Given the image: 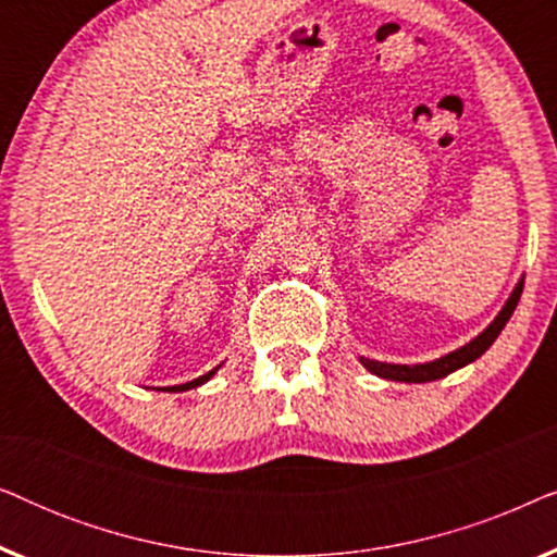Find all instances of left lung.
Masks as SVG:
<instances>
[{
  "mask_svg": "<svg viewBox=\"0 0 557 557\" xmlns=\"http://www.w3.org/2000/svg\"><path fill=\"white\" fill-rule=\"evenodd\" d=\"M522 286H524V276L517 281V286L512 288V294H509L505 307H502L499 314L494 317V322L486 326L482 334H476V337L467 342V345L454 349V352H448L444 357H438V360L421 362V364H393V362L370 360V357H360V362L372 372V375L395 380V383H431V380H441V377L451 375L454 370H459V368H463V364L479 360V357H482L486 349L492 347V342L499 337V332L505 330L509 317H512L517 301H520V296H522Z\"/></svg>",
  "mask_w": 557,
  "mask_h": 557,
  "instance_id": "left-lung-1",
  "label": "left lung"
}]
</instances>
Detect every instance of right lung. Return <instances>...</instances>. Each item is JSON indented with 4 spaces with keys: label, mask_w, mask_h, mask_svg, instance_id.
<instances>
[{
    "label": "right lung",
    "mask_w": 557,
    "mask_h": 557,
    "mask_svg": "<svg viewBox=\"0 0 557 557\" xmlns=\"http://www.w3.org/2000/svg\"><path fill=\"white\" fill-rule=\"evenodd\" d=\"M220 370V364L215 370H210V372H205V375H200V377H195V380H189V383H182V385H172V387H157V391H166V393H185V391H193V387H197V385H202V383H208V380L215 375V372Z\"/></svg>",
    "instance_id": "1"
}]
</instances>
